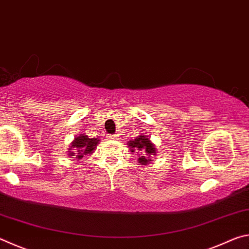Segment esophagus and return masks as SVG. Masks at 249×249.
<instances>
[{"label":"esophagus","mask_w":249,"mask_h":249,"mask_svg":"<svg viewBox=\"0 0 249 249\" xmlns=\"http://www.w3.org/2000/svg\"><path fill=\"white\" fill-rule=\"evenodd\" d=\"M107 138L109 141H116L117 140V135H108Z\"/></svg>","instance_id":"34e87169"}]
</instances>
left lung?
I'll return each instance as SVG.
<instances>
[{
  "label": "left lung",
  "mask_w": 249,
  "mask_h": 249,
  "mask_svg": "<svg viewBox=\"0 0 249 249\" xmlns=\"http://www.w3.org/2000/svg\"><path fill=\"white\" fill-rule=\"evenodd\" d=\"M127 145L132 153H137L138 156H140L138 157V162L142 166L147 165V163H149L153 160L151 156L157 155L155 144L146 135H140L135 140H130L127 142Z\"/></svg>",
  "instance_id": "left-lung-1"
}]
</instances>
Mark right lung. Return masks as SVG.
Returning <instances> with one entry per match:
<instances>
[{"label":"right lung","mask_w":249,"mask_h":249,"mask_svg":"<svg viewBox=\"0 0 249 249\" xmlns=\"http://www.w3.org/2000/svg\"><path fill=\"white\" fill-rule=\"evenodd\" d=\"M99 138H89L86 133H82L74 137L68 149V156L75 160L82 159L86 155L92 154L99 145Z\"/></svg>","instance_id":"obj_1"}]
</instances>
